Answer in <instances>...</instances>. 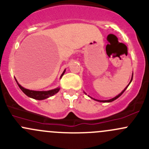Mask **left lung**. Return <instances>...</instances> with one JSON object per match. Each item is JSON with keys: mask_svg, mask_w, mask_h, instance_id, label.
<instances>
[{"mask_svg": "<svg viewBox=\"0 0 149 149\" xmlns=\"http://www.w3.org/2000/svg\"><path fill=\"white\" fill-rule=\"evenodd\" d=\"M132 80H133V76H132V79H131V81H130V82L132 81ZM130 83H129V84H130ZM129 84H128V85L127 86L125 87V88L124 90H123V91H122L121 93H120V94H118V96H116V97H114V98H112V99H110V100H95V99H94V100H97V101H98V102H112V101H114V100H117V99H118V97H120V96H121L122 94H123V93L125 91V89H126V88H127V87L128 86H129ZM92 99H93V98H92Z\"/></svg>", "mask_w": 149, "mask_h": 149, "instance_id": "8db88e82", "label": "left lung"}]
</instances>
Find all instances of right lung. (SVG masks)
<instances>
[{"mask_svg":"<svg viewBox=\"0 0 149 149\" xmlns=\"http://www.w3.org/2000/svg\"><path fill=\"white\" fill-rule=\"evenodd\" d=\"M64 73H65V70H64L63 73H62L61 77H62L63 75L64 74ZM16 83H17L19 88H21V90H22V91H23L26 96H28L29 97H31V98H33L34 99V100H45V99L48 98V97H52V96L55 95L56 93H58L60 90V88H55V89L49 90V91H32V90H29V89H26V88H24V87H22L20 84H18L17 81H16Z\"/></svg>","mask_w":149,"mask_h":149,"instance_id":"right-lung-1","label":"right lung"}]
</instances>
